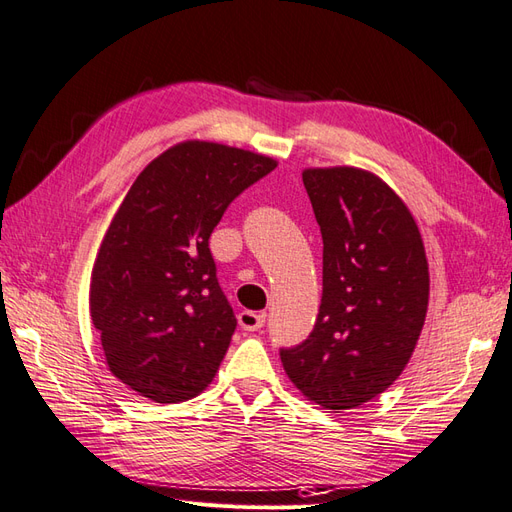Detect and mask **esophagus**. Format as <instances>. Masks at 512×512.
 Wrapping results in <instances>:
<instances>
[{
    "label": "esophagus",
    "instance_id": "esophagus-1",
    "mask_svg": "<svg viewBox=\"0 0 512 512\" xmlns=\"http://www.w3.org/2000/svg\"><path fill=\"white\" fill-rule=\"evenodd\" d=\"M239 326L247 332L260 330L265 326V313H252V310H241L239 313Z\"/></svg>",
    "mask_w": 512,
    "mask_h": 512
}]
</instances>
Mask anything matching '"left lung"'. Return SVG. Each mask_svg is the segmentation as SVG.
Instances as JSON below:
<instances>
[{"instance_id": "8db88e82", "label": "left lung", "mask_w": 512, "mask_h": 512, "mask_svg": "<svg viewBox=\"0 0 512 512\" xmlns=\"http://www.w3.org/2000/svg\"><path fill=\"white\" fill-rule=\"evenodd\" d=\"M302 180L323 239V293L313 332L280 358L310 402L341 413L408 365L428 313V260L410 210L371 171L304 169Z\"/></svg>"}]
</instances>
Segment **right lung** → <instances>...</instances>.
<instances>
[{
  "label": "right lung",
  "mask_w": 512,
  "mask_h": 512,
  "mask_svg": "<svg viewBox=\"0 0 512 512\" xmlns=\"http://www.w3.org/2000/svg\"><path fill=\"white\" fill-rule=\"evenodd\" d=\"M278 162L208 141L169 147L123 197L93 265L89 306L112 376L158 404L213 382L236 317L208 239L234 197Z\"/></svg>",
  "instance_id": "1"
}]
</instances>
